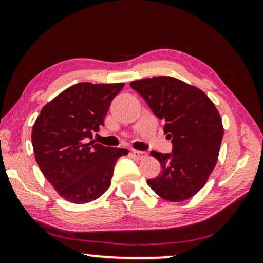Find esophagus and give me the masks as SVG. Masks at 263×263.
<instances>
[{
  "label": "esophagus",
  "mask_w": 263,
  "mask_h": 263,
  "mask_svg": "<svg viewBox=\"0 0 263 263\" xmlns=\"http://www.w3.org/2000/svg\"><path fill=\"white\" fill-rule=\"evenodd\" d=\"M132 154L135 159H139V160L145 159L147 157V152H145V151H133Z\"/></svg>",
  "instance_id": "34e87169"
}]
</instances>
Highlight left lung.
<instances>
[{
    "instance_id": "1",
    "label": "left lung",
    "mask_w": 263,
    "mask_h": 263,
    "mask_svg": "<svg viewBox=\"0 0 263 263\" xmlns=\"http://www.w3.org/2000/svg\"><path fill=\"white\" fill-rule=\"evenodd\" d=\"M154 115L163 121L171 140V153L156 151L160 174L147 184L164 200L181 202L206 184L217 164L224 128L212 100L201 89L171 77L133 81Z\"/></svg>"
}]
</instances>
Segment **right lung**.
Here are the masks:
<instances>
[{
	"instance_id": "add662e5",
	"label": "right lung",
	"mask_w": 263,
	"mask_h": 263,
	"mask_svg": "<svg viewBox=\"0 0 263 263\" xmlns=\"http://www.w3.org/2000/svg\"><path fill=\"white\" fill-rule=\"evenodd\" d=\"M124 84L80 82L43 107L32 129L39 168L63 199L87 203L110 186L117 159L128 154L91 142Z\"/></svg>"
}]
</instances>
